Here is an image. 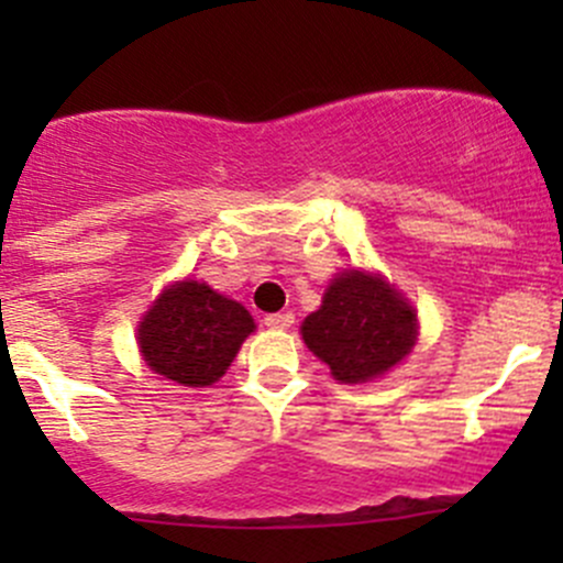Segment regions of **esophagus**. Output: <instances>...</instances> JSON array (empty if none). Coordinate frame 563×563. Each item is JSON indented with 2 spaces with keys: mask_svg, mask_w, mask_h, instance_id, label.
<instances>
[{
  "mask_svg": "<svg viewBox=\"0 0 563 563\" xmlns=\"http://www.w3.org/2000/svg\"><path fill=\"white\" fill-rule=\"evenodd\" d=\"M264 323L269 329H288L294 323V313L291 310H283V313H269L264 318Z\"/></svg>",
  "mask_w": 563,
  "mask_h": 563,
  "instance_id": "esophagus-1",
  "label": "esophagus"
}]
</instances>
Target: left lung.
Masks as SVG:
<instances>
[{
    "label": "left lung",
    "mask_w": 563,
    "mask_h": 563,
    "mask_svg": "<svg viewBox=\"0 0 563 563\" xmlns=\"http://www.w3.org/2000/svg\"><path fill=\"white\" fill-rule=\"evenodd\" d=\"M302 338L343 384L371 382L413 349L417 316L382 277L343 272L305 318Z\"/></svg>",
    "instance_id": "obj_1"
}]
</instances>
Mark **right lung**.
Wrapping results in <instances>:
<instances>
[{
  "label": "right lung",
  "instance_id": "right-lung-1",
  "mask_svg": "<svg viewBox=\"0 0 563 563\" xmlns=\"http://www.w3.org/2000/svg\"><path fill=\"white\" fill-rule=\"evenodd\" d=\"M253 316L207 283L185 280L163 291L139 327L146 365L181 387H209L229 371Z\"/></svg>",
  "mask_w": 563,
  "mask_h": 563
}]
</instances>
